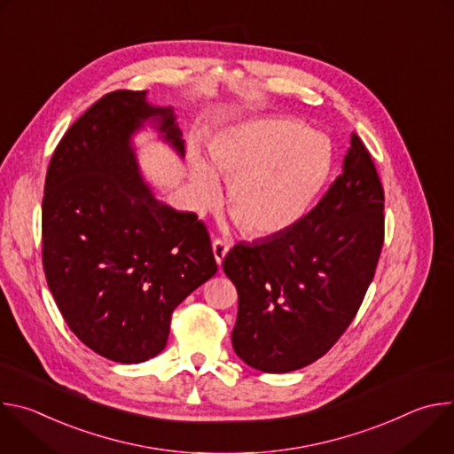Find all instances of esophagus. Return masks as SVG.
<instances>
[{
	"label": "esophagus",
	"instance_id": "esophagus-1",
	"mask_svg": "<svg viewBox=\"0 0 454 454\" xmlns=\"http://www.w3.org/2000/svg\"><path fill=\"white\" fill-rule=\"evenodd\" d=\"M212 249H214L215 262L221 266L223 261H224L226 253H228V242H226V240H221V239H215V240L212 242Z\"/></svg>",
	"mask_w": 454,
	"mask_h": 454
}]
</instances>
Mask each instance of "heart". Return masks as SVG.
I'll use <instances>...</instances> for the list:
<instances>
[{"label":"heart","mask_w":454,"mask_h":454,"mask_svg":"<svg viewBox=\"0 0 454 454\" xmlns=\"http://www.w3.org/2000/svg\"><path fill=\"white\" fill-rule=\"evenodd\" d=\"M325 137L291 118L268 116L240 121L210 147V165L188 156V196L198 212L221 200L230 184L228 208L244 231L277 235L294 226L310 208L333 170Z\"/></svg>","instance_id":"1"}]
</instances>
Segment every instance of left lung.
I'll use <instances>...</instances> for the list:
<instances>
[{"mask_svg": "<svg viewBox=\"0 0 454 454\" xmlns=\"http://www.w3.org/2000/svg\"><path fill=\"white\" fill-rule=\"evenodd\" d=\"M382 212L373 161L352 135L341 176L305 217L230 249L223 270L239 293L231 345L246 364L286 373L333 348L372 284L384 240Z\"/></svg>", "mask_w": 454, "mask_h": 454, "instance_id": "8db88e82", "label": "left lung"}]
</instances>
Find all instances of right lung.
Segmentation results:
<instances>
[{"label":"right lung","instance_id":"1","mask_svg":"<svg viewBox=\"0 0 454 454\" xmlns=\"http://www.w3.org/2000/svg\"><path fill=\"white\" fill-rule=\"evenodd\" d=\"M151 127L179 158L172 106L120 90L93 104L59 142L44 181L43 266L72 333L125 364L158 356L174 309L217 273L207 228L156 200L135 137Z\"/></svg>","mask_w":454,"mask_h":454}]
</instances>
